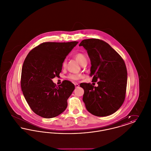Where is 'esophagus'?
<instances>
[{"label": "esophagus", "mask_w": 151, "mask_h": 151, "mask_svg": "<svg viewBox=\"0 0 151 151\" xmlns=\"http://www.w3.org/2000/svg\"><path fill=\"white\" fill-rule=\"evenodd\" d=\"M75 87L76 88H78L79 86V85L78 84V83H76V84H75Z\"/></svg>", "instance_id": "obj_1"}]
</instances>
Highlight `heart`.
Masks as SVG:
<instances>
[{
	"instance_id": "1",
	"label": "heart",
	"mask_w": 151,
	"mask_h": 151,
	"mask_svg": "<svg viewBox=\"0 0 151 151\" xmlns=\"http://www.w3.org/2000/svg\"><path fill=\"white\" fill-rule=\"evenodd\" d=\"M75 59L79 62L80 65H83L84 63L87 62L86 55L81 52H78L74 55ZM66 65L65 61H64L63 63V67H65ZM83 77V75L80 73H77V74H71L68 76V79L71 80H78L79 79H81Z\"/></svg>"
}]
</instances>
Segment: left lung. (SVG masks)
<instances>
[{"instance_id":"obj_1","label":"left lung","mask_w":151,"mask_h":151,"mask_svg":"<svg viewBox=\"0 0 151 151\" xmlns=\"http://www.w3.org/2000/svg\"><path fill=\"white\" fill-rule=\"evenodd\" d=\"M79 46L87 51L91 62L90 76L98 86L82 83L83 100L87 110L97 116H106L116 111L126 96L127 72L125 63L108 43L99 39L83 40Z\"/></svg>"}]
</instances>
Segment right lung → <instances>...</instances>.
<instances>
[{"mask_svg": "<svg viewBox=\"0 0 151 151\" xmlns=\"http://www.w3.org/2000/svg\"><path fill=\"white\" fill-rule=\"evenodd\" d=\"M78 43L43 42L27 55L22 67L21 87L27 103L36 114L51 118L65 110L75 86L64 80L56 86L52 79L59 75L65 58Z\"/></svg>", "mask_w": 151, "mask_h": 151, "instance_id": "1", "label": "right lung"}]
</instances>
